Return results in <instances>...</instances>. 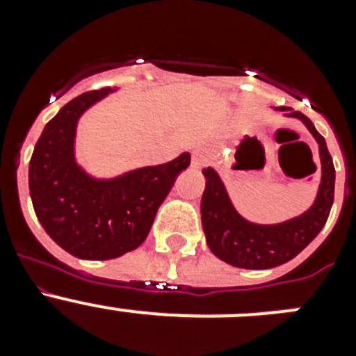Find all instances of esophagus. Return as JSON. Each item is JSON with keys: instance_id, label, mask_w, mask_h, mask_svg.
<instances>
[{"instance_id": "esophagus-1", "label": "esophagus", "mask_w": 356, "mask_h": 356, "mask_svg": "<svg viewBox=\"0 0 356 356\" xmlns=\"http://www.w3.org/2000/svg\"><path fill=\"white\" fill-rule=\"evenodd\" d=\"M210 160V153L205 147H200V149L193 151V168H203L207 162Z\"/></svg>"}]
</instances>
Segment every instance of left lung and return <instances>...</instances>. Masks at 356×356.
<instances>
[{"label": "left lung", "mask_w": 356, "mask_h": 356, "mask_svg": "<svg viewBox=\"0 0 356 356\" xmlns=\"http://www.w3.org/2000/svg\"><path fill=\"white\" fill-rule=\"evenodd\" d=\"M285 118L300 119L319 146L321 181L310 209L276 225L251 222L235 210L221 176L213 168L203 169L205 193L201 197V225L207 244L217 259L242 269H271L292 260L317 237L333 205L335 168L325 137L301 112L278 106Z\"/></svg>", "instance_id": "8db88e82"}]
</instances>
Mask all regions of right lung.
Returning a JSON list of instances; mask_svg holds the SVG:
<instances>
[{
  "mask_svg": "<svg viewBox=\"0 0 356 356\" xmlns=\"http://www.w3.org/2000/svg\"><path fill=\"white\" fill-rule=\"evenodd\" d=\"M118 89L74 97L44 127L28 171L37 219L53 241L81 260H110L146 241L156 210L191 163V153L160 165L96 178L76 160L81 115Z\"/></svg>",
  "mask_w": 356,
  "mask_h": 356,
  "instance_id": "obj_1",
  "label": "right lung"
}]
</instances>
